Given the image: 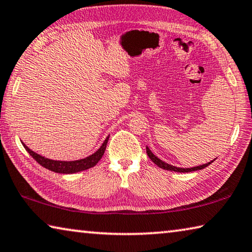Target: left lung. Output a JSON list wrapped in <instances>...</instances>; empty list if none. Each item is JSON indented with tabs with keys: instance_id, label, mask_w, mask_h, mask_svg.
Here are the masks:
<instances>
[{
	"instance_id": "1",
	"label": "left lung",
	"mask_w": 252,
	"mask_h": 252,
	"mask_svg": "<svg viewBox=\"0 0 252 252\" xmlns=\"http://www.w3.org/2000/svg\"><path fill=\"white\" fill-rule=\"evenodd\" d=\"M147 153H148L149 158H150V159H151V161H152V162H155V163L158 165V167L161 168V169H164V170H169V171H174V172H191V171H197V170H201V169L207 168L209 164H211L212 162L216 160V159H215L213 161L208 162V163H206V164L198 165V167L187 168V169H185V168H177V167H173V165H171V164L165 163V162H163L162 160H160L159 158H158V157H156L155 155H153V153L151 152L150 149H149L148 147H147Z\"/></svg>"
}]
</instances>
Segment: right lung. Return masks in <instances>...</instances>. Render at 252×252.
<instances>
[{"instance_id":"obj_1","label":"right lung","mask_w":252,"mask_h":252,"mask_svg":"<svg viewBox=\"0 0 252 252\" xmlns=\"http://www.w3.org/2000/svg\"><path fill=\"white\" fill-rule=\"evenodd\" d=\"M109 136L104 140V142L102 143V146L100 149L93 153V155L89 156L84 159L81 160H75V161H58V160H51L48 159V158H44L40 155H37L34 151H32L31 149H29L25 144L22 142L23 147L25 148L30 156H31L34 160H35L37 163L41 164L42 167H44L45 169L51 170V171L57 172V173H65V174H70V173H75V172H80L83 171V170L90 169L101 160L102 156L104 155L105 148H106V143H108Z\"/></svg>"}]
</instances>
